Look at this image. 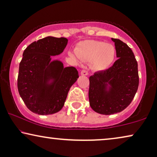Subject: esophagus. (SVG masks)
Instances as JSON below:
<instances>
[{"label": "esophagus", "mask_w": 157, "mask_h": 157, "mask_svg": "<svg viewBox=\"0 0 157 157\" xmlns=\"http://www.w3.org/2000/svg\"><path fill=\"white\" fill-rule=\"evenodd\" d=\"M80 74H81V75L86 76V75H88V72L86 71H82L81 72H80Z\"/></svg>", "instance_id": "1"}]
</instances>
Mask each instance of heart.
Returning <instances> with one entry per match:
<instances>
[{"mask_svg": "<svg viewBox=\"0 0 157 157\" xmlns=\"http://www.w3.org/2000/svg\"><path fill=\"white\" fill-rule=\"evenodd\" d=\"M69 55L74 60L80 59L90 61L94 71L102 72L109 69L116 56V49L113 45L103 41L86 40L79 43L75 52L71 51Z\"/></svg>", "mask_w": 157, "mask_h": 157, "instance_id": "b5f03b06", "label": "heart"}]
</instances>
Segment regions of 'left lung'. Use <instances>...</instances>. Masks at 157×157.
I'll return each instance as SVG.
<instances>
[{
  "label": "left lung",
  "instance_id": "left-lung-1",
  "mask_svg": "<svg viewBox=\"0 0 157 157\" xmlns=\"http://www.w3.org/2000/svg\"><path fill=\"white\" fill-rule=\"evenodd\" d=\"M116 56L113 66L90 78L89 100L94 111L103 115L119 113L129 106L139 85L137 63L125 43L113 39Z\"/></svg>",
  "mask_w": 157,
  "mask_h": 157
}]
</instances>
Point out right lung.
Here are the masks:
<instances>
[{
  "instance_id": "right-lung-1",
  "label": "right lung",
  "mask_w": 157,
  "mask_h": 157,
  "mask_svg": "<svg viewBox=\"0 0 157 157\" xmlns=\"http://www.w3.org/2000/svg\"><path fill=\"white\" fill-rule=\"evenodd\" d=\"M68 40L46 36L24 51L19 67L17 89L32 112L39 115L57 113L63 107L72 85L79 78L75 67H64L51 56L63 52Z\"/></svg>"
}]
</instances>
